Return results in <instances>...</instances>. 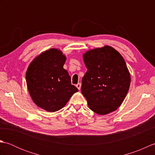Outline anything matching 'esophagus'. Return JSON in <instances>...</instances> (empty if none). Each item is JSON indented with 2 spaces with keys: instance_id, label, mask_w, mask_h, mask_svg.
<instances>
[{
  "instance_id": "esophagus-1",
  "label": "esophagus",
  "mask_w": 155,
  "mask_h": 155,
  "mask_svg": "<svg viewBox=\"0 0 155 155\" xmlns=\"http://www.w3.org/2000/svg\"><path fill=\"white\" fill-rule=\"evenodd\" d=\"M76 87H77V88L78 90L81 89V83H78L77 84H76Z\"/></svg>"
}]
</instances>
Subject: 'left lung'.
Masks as SVG:
<instances>
[{
    "instance_id": "1",
    "label": "left lung",
    "mask_w": 155,
    "mask_h": 155,
    "mask_svg": "<svg viewBox=\"0 0 155 155\" xmlns=\"http://www.w3.org/2000/svg\"><path fill=\"white\" fill-rule=\"evenodd\" d=\"M87 71L82 78L81 93L90 109L107 114L117 109L129 89L130 76L123 57L109 46L83 54Z\"/></svg>"
}]
</instances>
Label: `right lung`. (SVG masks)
I'll return each mask as SVG.
<instances>
[{"instance_id":"add662e5","label":"right lung","mask_w":155,"mask_h":155,"mask_svg":"<svg viewBox=\"0 0 155 155\" xmlns=\"http://www.w3.org/2000/svg\"><path fill=\"white\" fill-rule=\"evenodd\" d=\"M66 57L51 48L36 57L28 66L26 80L29 93L38 107L48 112L61 109L78 90L63 68Z\"/></svg>"}]
</instances>
